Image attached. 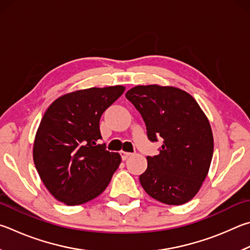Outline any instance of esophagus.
Returning a JSON list of instances; mask_svg holds the SVG:
<instances>
[{"instance_id": "esophagus-1", "label": "esophagus", "mask_w": 250, "mask_h": 250, "mask_svg": "<svg viewBox=\"0 0 250 250\" xmlns=\"http://www.w3.org/2000/svg\"><path fill=\"white\" fill-rule=\"evenodd\" d=\"M120 155H121V158H122V160L125 161L126 158H128L129 156L132 155V153H130V152H125V151H121V152H120Z\"/></svg>"}]
</instances>
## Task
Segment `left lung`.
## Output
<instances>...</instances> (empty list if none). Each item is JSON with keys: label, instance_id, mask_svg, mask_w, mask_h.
<instances>
[{"label": "left lung", "instance_id": "1", "mask_svg": "<svg viewBox=\"0 0 250 250\" xmlns=\"http://www.w3.org/2000/svg\"><path fill=\"white\" fill-rule=\"evenodd\" d=\"M125 97L141 113L147 138L161 137L160 154L147 156L140 183L148 196L169 206L191 200L200 190L213 156V134L206 113L185 90L138 85Z\"/></svg>", "mask_w": 250, "mask_h": 250}]
</instances>
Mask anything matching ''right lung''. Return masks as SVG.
Masks as SVG:
<instances>
[{"label":"right lung","instance_id":"add662e5","mask_svg":"<svg viewBox=\"0 0 250 250\" xmlns=\"http://www.w3.org/2000/svg\"><path fill=\"white\" fill-rule=\"evenodd\" d=\"M125 89L116 85L75 90L57 98L44 112L33 156L40 178L58 201L86 203L109 185L121 156L97 144L99 120Z\"/></svg>","mask_w":250,"mask_h":250}]
</instances>
